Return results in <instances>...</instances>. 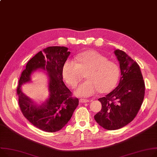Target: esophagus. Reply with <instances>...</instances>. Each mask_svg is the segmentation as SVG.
I'll return each instance as SVG.
<instances>
[{
    "mask_svg": "<svg viewBox=\"0 0 157 157\" xmlns=\"http://www.w3.org/2000/svg\"><path fill=\"white\" fill-rule=\"evenodd\" d=\"M90 100H87V99H84V98H81L79 99V102L81 103H86V102H89Z\"/></svg>",
    "mask_w": 157,
    "mask_h": 157,
    "instance_id": "esophagus-1",
    "label": "esophagus"
}]
</instances>
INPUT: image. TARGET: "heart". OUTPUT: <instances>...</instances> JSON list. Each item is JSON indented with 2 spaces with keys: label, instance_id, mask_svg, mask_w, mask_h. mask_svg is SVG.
I'll return each mask as SVG.
<instances>
[{
  "label": "heart",
  "instance_id": "b5f03b06",
  "mask_svg": "<svg viewBox=\"0 0 157 157\" xmlns=\"http://www.w3.org/2000/svg\"><path fill=\"white\" fill-rule=\"evenodd\" d=\"M75 60L67 59L62 68V76L72 88L83 78L86 72L87 79L80 84L75 93L77 96L88 97L98 92L110 91L116 86L119 77L118 65L95 50L82 52L75 57Z\"/></svg>",
  "mask_w": 157,
  "mask_h": 157
}]
</instances>
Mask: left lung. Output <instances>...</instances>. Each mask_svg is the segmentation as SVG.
<instances>
[{
    "label": "left lung",
    "instance_id": "1",
    "mask_svg": "<svg viewBox=\"0 0 157 157\" xmlns=\"http://www.w3.org/2000/svg\"><path fill=\"white\" fill-rule=\"evenodd\" d=\"M120 64L119 85L105 97L98 99L101 111L95 116L103 128L116 130L130 123L136 116L144 97L145 85L139 65L121 50L114 51Z\"/></svg>",
    "mask_w": 157,
    "mask_h": 157
}]
</instances>
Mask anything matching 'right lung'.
I'll return each instance as SVG.
<instances>
[{
	"label": "right lung",
	"mask_w": 157,
	"mask_h": 157,
	"mask_svg": "<svg viewBox=\"0 0 157 157\" xmlns=\"http://www.w3.org/2000/svg\"><path fill=\"white\" fill-rule=\"evenodd\" d=\"M67 50L65 47L54 46L39 52L28 62L17 88L19 105L25 117L35 127L48 132L64 128L79 104L78 98L72 97L62 81V66L70 54ZM37 68L46 70L49 77V98L40 106L26 97L20 88L30 80L31 73Z\"/></svg>",
	"instance_id": "obj_1"
}]
</instances>
